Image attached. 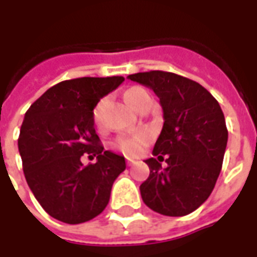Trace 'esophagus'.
I'll use <instances>...</instances> for the list:
<instances>
[{
	"mask_svg": "<svg viewBox=\"0 0 257 257\" xmlns=\"http://www.w3.org/2000/svg\"><path fill=\"white\" fill-rule=\"evenodd\" d=\"M134 164H135L134 160H126V165H128V167H132Z\"/></svg>",
	"mask_w": 257,
	"mask_h": 257,
	"instance_id": "obj_1",
	"label": "esophagus"
}]
</instances>
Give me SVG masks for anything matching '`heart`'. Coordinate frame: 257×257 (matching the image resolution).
Here are the masks:
<instances>
[{
	"instance_id": "obj_1",
	"label": "heart",
	"mask_w": 257,
	"mask_h": 257,
	"mask_svg": "<svg viewBox=\"0 0 257 257\" xmlns=\"http://www.w3.org/2000/svg\"><path fill=\"white\" fill-rule=\"evenodd\" d=\"M147 96H149V93L143 88H140V86L129 88L123 93V97H125L126 103L132 108H135V110L138 108V106ZM99 107H100V104L93 110V118L95 119H97V115H99ZM146 142H147V135L138 134L134 135V136H129V138H119V139L115 140L114 147L118 151H121L122 154H125V156L138 157L142 153V150H143V146L146 145Z\"/></svg>"
}]
</instances>
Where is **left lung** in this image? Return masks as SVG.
<instances>
[{"label": "left lung", "instance_id": "left-lung-1", "mask_svg": "<svg viewBox=\"0 0 257 257\" xmlns=\"http://www.w3.org/2000/svg\"><path fill=\"white\" fill-rule=\"evenodd\" d=\"M131 81L154 90L164 111V126L153 156L146 160L149 179L140 184L150 209L165 216L189 215L204 204L219 178L228 132L219 103L202 85L168 71L132 74Z\"/></svg>", "mask_w": 257, "mask_h": 257}]
</instances>
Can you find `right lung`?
<instances>
[{"label":"right lung","mask_w":257,"mask_h":257,"mask_svg":"<svg viewBox=\"0 0 257 257\" xmlns=\"http://www.w3.org/2000/svg\"><path fill=\"white\" fill-rule=\"evenodd\" d=\"M123 77L62 81L37 99L20 128L19 153L29 187L48 215L79 224L100 215L125 158L104 151L95 131L93 108ZM85 154L95 164L80 162Z\"/></svg>","instance_id":"1"}]
</instances>
